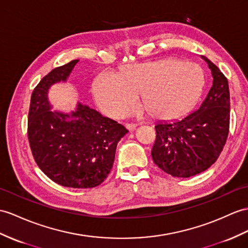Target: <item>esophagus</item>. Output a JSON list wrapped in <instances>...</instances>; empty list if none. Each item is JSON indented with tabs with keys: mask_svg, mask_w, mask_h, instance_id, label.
Returning a JSON list of instances; mask_svg holds the SVG:
<instances>
[{
	"mask_svg": "<svg viewBox=\"0 0 248 248\" xmlns=\"http://www.w3.org/2000/svg\"><path fill=\"white\" fill-rule=\"evenodd\" d=\"M125 127L128 130H135L137 128V125L136 124H126Z\"/></svg>",
	"mask_w": 248,
	"mask_h": 248,
	"instance_id": "obj_1",
	"label": "esophagus"
}]
</instances>
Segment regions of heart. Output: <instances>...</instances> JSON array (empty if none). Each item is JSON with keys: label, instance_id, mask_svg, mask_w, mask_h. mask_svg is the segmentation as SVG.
<instances>
[{"label": "heart", "instance_id": "b5f03b06", "mask_svg": "<svg viewBox=\"0 0 248 248\" xmlns=\"http://www.w3.org/2000/svg\"><path fill=\"white\" fill-rule=\"evenodd\" d=\"M204 85L202 69L180 60L131 64L120 75L102 71L93 82L96 104L106 114L120 119L135 111L139 94L150 116L176 119L196 103Z\"/></svg>", "mask_w": 248, "mask_h": 248}]
</instances>
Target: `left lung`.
I'll return each mask as SVG.
<instances>
[{"mask_svg": "<svg viewBox=\"0 0 248 248\" xmlns=\"http://www.w3.org/2000/svg\"><path fill=\"white\" fill-rule=\"evenodd\" d=\"M213 85L200 107L173 122L155 125L153 160L172 177L189 178L206 170L218 159L229 130V88L225 76L209 60Z\"/></svg>", "mask_w": 248, "mask_h": 248, "instance_id": "8db88e82", "label": "left lung"}]
</instances>
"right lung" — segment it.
<instances>
[{"instance_id": "obj_1", "label": "right lung", "mask_w": 248, "mask_h": 248, "mask_svg": "<svg viewBox=\"0 0 248 248\" xmlns=\"http://www.w3.org/2000/svg\"><path fill=\"white\" fill-rule=\"evenodd\" d=\"M78 62L52 69L34 88L28 113V140L33 158L53 182L93 188L110 172L119 141L128 130L82 103L75 111L52 110L48 90L66 82Z\"/></svg>"}]
</instances>
